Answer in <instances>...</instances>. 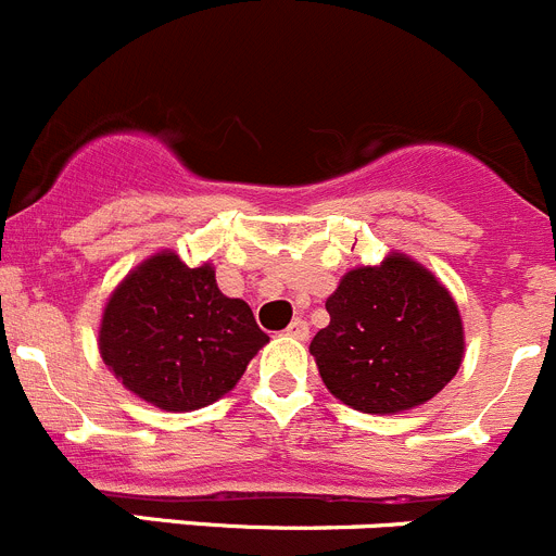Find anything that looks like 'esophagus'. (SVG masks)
I'll use <instances>...</instances> for the list:
<instances>
[{"label": "esophagus", "instance_id": "34e87169", "mask_svg": "<svg viewBox=\"0 0 556 556\" xmlns=\"http://www.w3.org/2000/svg\"><path fill=\"white\" fill-rule=\"evenodd\" d=\"M285 334H290V338H293V340H307L309 338L307 321H302V318H296V321H290V327L285 329Z\"/></svg>", "mask_w": 556, "mask_h": 556}]
</instances>
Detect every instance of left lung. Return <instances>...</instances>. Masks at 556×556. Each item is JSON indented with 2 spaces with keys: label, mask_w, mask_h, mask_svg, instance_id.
<instances>
[{
  "label": "left lung",
  "mask_w": 556,
  "mask_h": 556,
  "mask_svg": "<svg viewBox=\"0 0 556 556\" xmlns=\"http://www.w3.org/2000/svg\"><path fill=\"white\" fill-rule=\"evenodd\" d=\"M329 327L309 343L334 399L371 415L429 402L459 371L465 329L448 288L418 260L390 252L343 274L327 299Z\"/></svg>",
  "instance_id": "left-lung-1"
}]
</instances>
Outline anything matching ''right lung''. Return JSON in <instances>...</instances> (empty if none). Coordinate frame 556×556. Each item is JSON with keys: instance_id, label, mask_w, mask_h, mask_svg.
<instances>
[{"instance_id": "add662e5", "label": "right lung", "mask_w": 556, "mask_h": 556, "mask_svg": "<svg viewBox=\"0 0 556 556\" xmlns=\"http://www.w3.org/2000/svg\"><path fill=\"white\" fill-rule=\"evenodd\" d=\"M268 343L243 299L224 296L213 263L191 268L163 249L132 268L104 304L99 354L138 399L191 413L238 384Z\"/></svg>"}]
</instances>
